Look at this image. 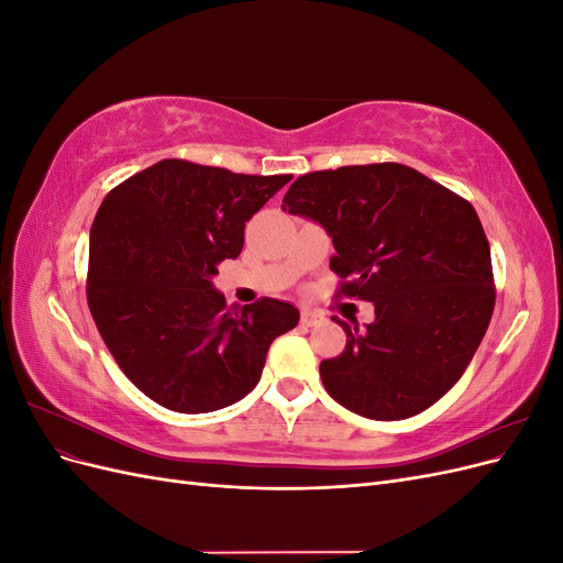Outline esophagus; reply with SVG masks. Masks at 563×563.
<instances>
[{
  "instance_id": "obj_1",
  "label": "esophagus",
  "mask_w": 563,
  "mask_h": 563,
  "mask_svg": "<svg viewBox=\"0 0 563 563\" xmlns=\"http://www.w3.org/2000/svg\"><path fill=\"white\" fill-rule=\"evenodd\" d=\"M300 321L305 323V327H317V323L323 321V317L319 312H314V310H302L300 312Z\"/></svg>"
}]
</instances>
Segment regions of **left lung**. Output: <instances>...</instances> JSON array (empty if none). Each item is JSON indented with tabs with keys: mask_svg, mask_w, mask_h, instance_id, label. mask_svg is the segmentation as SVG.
<instances>
[{
	"mask_svg": "<svg viewBox=\"0 0 563 563\" xmlns=\"http://www.w3.org/2000/svg\"><path fill=\"white\" fill-rule=\"evenodd\" d=\"M282 209L331 234L338 296L376 319L323 360L329 395L371 420H404L460 380L496 305L490 249L474 207L411 166L383 162L300 176Z\"/></svg>",
	"mask_w": 563,
	"mask_h": 563,
	"instance_id": "1",
	"label": "left lung"
}]
</instances>
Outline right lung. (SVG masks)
Instances as JSON below:
<instances>
[{"label": "right lung", "instance_id": "right-lung-1", "mask_svg": "<svg viewBox=\"0 0 563 563\" xmlns=\"http://www.w3.org/2000/svg\"><path fill=\"white\" fill-rule=\"evenodd\" d=\"M291 176H246L162 159L100 203L89 242L87 300L124 376L178 413H209L258 385L294 305L228 308L211 277L236 258L244 228Z\"/></svg>", "mask_w": 563, "mask_h": 563}]
</instances>
